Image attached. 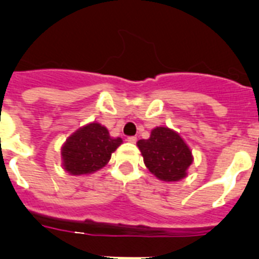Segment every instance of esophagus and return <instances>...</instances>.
Instances as JSON below:
<instances>
[{
    "label": "esophagus",
    "instance_id": "obj_1",
    "mask_svg": "<svg viewBox=\"0 0 259 259\" xmlns=\"http://www.w3.org/2000/svg\"><path fill=\"white\" fill-rule=\"evenodd\" d=\"M127 141L130 144H136V141H137V139L135 136H131V137H128L127 139Z\"/></svg>",
    "mask_w": 259,
    "mask_h": 259
}]
</instances>
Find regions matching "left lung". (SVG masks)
Masks as SVG:
<instances>
[{"label": "left lung", "mask_w": 259, "mask_h": 259, "mask_svg": "<svg viewBox=\"0 0 259 259\" xmlns=\"http://www.w3.org/2000/svg\"><path fill=\"white\" fill-rule=\"evenodd\" d=\"M146 168L162 182H179L188 175L193 154L183 137L168 127H155L148 140L137 141Z\"/></svg>", "instance_id": "obj_1"}]
</instances>
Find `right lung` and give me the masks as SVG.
<instances>
[{
  "label": "right lung",
  "mask_w": 259,
  "mask_h": 259,
  "mask_svg": "<svg viewBox=\"0 0 259 259\" xmlns=\"http://www.w3.org/2000/svg\"><path fill=\"white\" fill-rule=\"evenodd\" d=\"M122 143L120 137L110 136L107 128L100 123H88L70 135L62 145V167L75 176L96 172L109 163Z\"/></svg>",
  "instance_id": "add662e5"
}]
</instances>
